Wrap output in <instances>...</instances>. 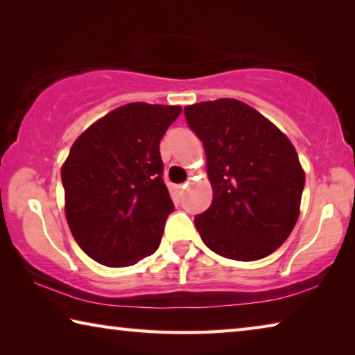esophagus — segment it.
I'll return each mask as SVG.
<instances>
[{
	"label": "esophagus",
	"mask_w": 355,
	"mask_h": 355,
	"mask_svg": "<svg viewBox=\"0 0 355 355\" xmlns=\"http://www.w3.org/2000/svg\"><path fill=\"white\" fill-rule=\"evenodd\" d=\"M186 186H188V183H184V184H180V186H178V192H180V194H183V191H184Z\"/></svg>",
	"instance_id": "1"
}]
</instances>
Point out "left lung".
Listing matches in <instances>:
<instances>
[{"label": "left lung", "mask_w": 355, "mask_h": 355, "mask_svg": "<svg viewBox=\"0 0 355 355\" xmlns=\"http://www.w3.org/2000/svg\"><path fill=\"white\" fill-rule=\"evenodd\" d=\"M203 142L213 202L196 216L208 249L230 260L255 261L290 236L299 218L305 173L296 148L272 122L233 98L184 107Z\"/></svg>", "instance_id": "8db88e82"}]
</instances>
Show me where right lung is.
<instances>
[{"label": "right lung", "mask_w": 355, "mask_h": 355, "mask_svg": "<svg viewBox=\"0 0 355 355\" xmlns=\"http://www.w3.org/2000/svg\"><path fill=\"white\" fill-rule=\"evenodd\" d=\"M180 112V106H120L71 146L61 169L65 218L97 263L131 266L159 248L173 211L159 142Z\"/></svg>", "instance_id": "right-lung-1"}]
</instances>
